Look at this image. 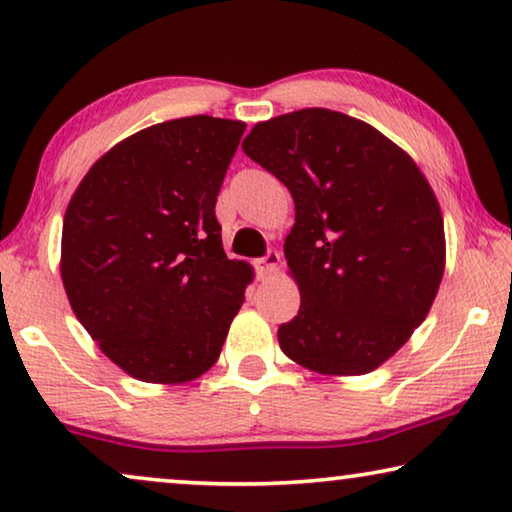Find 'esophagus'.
I'll list each match as a JSON object with an SVG mask.
<instances>
[{
	"label": "esophagus",
	"mask_w": 512,
	"mask_h": 512,
	"mask_svg": "<svg viewBox=\"0 0 512 512\" xmlns=\"http://www.w3.org/2000/svg\"><path fill=\"white\" fill-rule=\"evenodd\" d=\"M277 265H279V254L275 249H270L268 254H265L263 258H256L254 261V268H256V275H258V279H268L272 272L277 270Z\"/></svg>",
	"instance_id": "esophagus-1"
}]
</instances>
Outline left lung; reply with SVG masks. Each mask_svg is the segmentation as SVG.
Segmentation results:
<instances>
[{"label":"left lung","mask_w":512,"mask_h":512,"mask_svg":"<svg viewBox=\"0 0 512 512\" xmlns=\"http://www.w3.org/2000/svg\"><path fill=\"white\" fill-rule=\"evenodd\" d=\"M247 156L291 191L284 256L300 310L282 352L321 375H363L422 324L445 270L443 214L408 153L331 109L256 123Z\"/></svg>","instance_id":"left-lung-1"}]
</instances>
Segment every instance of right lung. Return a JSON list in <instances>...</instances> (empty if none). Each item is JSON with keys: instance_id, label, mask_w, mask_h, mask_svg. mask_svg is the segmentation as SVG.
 Segmentation results:
<instances>
[{"instance_id": "1", "label": "right lung", "mask_w": 512, "mask_h": 512, "mask_svg": "<svg viewBox=\"0 0 512 512\" xmlns=\"http://www.w3.org/2000/svg\"><path fill=\"white\" fill-rule=\"evenodd\" d=\"M247 125L186 116L139 130L90 167L62 223V284L104 354L179 384L219 359L254 277L230 261L216 195Z\"/></svg>"}]
</instances>
